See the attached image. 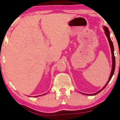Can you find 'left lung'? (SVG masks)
<instances>
[{
  "mask_svg": "<svg viewBox=\"0 0 120 120\" xmlns=\"http://www.w3.org/2000/svg\"><path fill=\"white\" fill-rule=\"evenodd\" d=\"M104 31H105V34L106 35V36H107V38H108V42H109V46H110V47H111V53H112V71H111V74H110V76L109 77V79L108 81V82H107V83L105 84V85L104 86V87H103V89H101V90H100L99 91H98L97 93H94V94H84V93H82V94H84V95H96L98 94V93H99L100 92H101V91H102L103 89H104V88L107 85V84L109 83V82L110 80L111 79V78H112L113 75L114 74V71H115V55H114V47H113V42H112V41H111V38H110V33H109V31L108 29L107 28V27L106 26H104Z\"/></svg>",
  "mask_w": 120,
  "mask_h": 120,
  "instance_id": "1",
  "label": "left lung"
}]
</instances>
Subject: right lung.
<instances>
[{
	"label": "right lung",
	"instance_id": "add662e5",
	"mask_svg": "<svg viewBox=\"0 0 120 120\" xmlns=\"http://www.w3.org/2000/svg\"><path fill=\"white\" fill-rule=\"evenodd\" d=\"M45 94H43V95H45ZM34 97H35V96H34Z\"/></svg>",
	"mask_w": 120,
	"mask_h": 120
}]
</instances>
